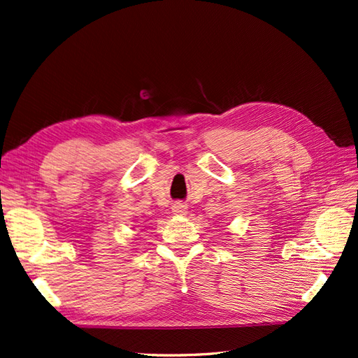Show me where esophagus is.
Segmentation results:
<instances>
[{"mask_svg":"<svg viewBox=\"0 0 358 358\" xmlns=\"http://www.w3.org/2000/svg\"><path fill=\"white\" fill-rule=\"evenodd\" d=\"M172 211L176 213V214H178V216H185V214L187 213V206H186L185 202L177 201V202L172 203Z\"/></svg>","mask_w":358,"mask_h":358,"instance_id":"obj_1","label":"esophagus"}]
</instances>
